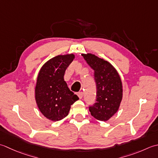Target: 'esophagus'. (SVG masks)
<instances>
[{
  "mask_svg": "<svg viewBox=\"0 0 158 158\" xmlns=\"http://www.w3.org/2000/svg\"><path fill=\"white\" fill-rule=\"evenodd\" d=\"M77 95H78V96L80 99H82V97H83V93L82 92H78V93H77Z\"/></svg>",
  "mask_w": 158,
  "mask_h": 158,
  "instance_id": "34e87169",
  "label": "esophagus"
}]
</instances>
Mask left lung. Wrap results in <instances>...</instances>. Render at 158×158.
I'll use <instances>...</instances> for the list:
<instances>
[{
    "mask_svg": "<svg viewBox=\"0 0 158 158\" xmlns=\"http://www.w3.org/2000/svg\"><path fill=\"white\" fill-rule=\"evenodd\" d=\"M82 56L94 70L97 86L96 102L90 106L89 111L96 119L106 121L118 111L123 98L121 77L107 60L91 53L82 54Z\"/></svg>",
    "mask_w": 158,
    "mask_h": 158,
    "instance_id": "8db88e82",
    "label": "left lung"
}]
</instances>
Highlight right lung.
Here are the masks:
<instances>
[{
	"instance_id": "1",
	"label": "right lung",
	"mask_w": 158,
	"mask_h": 158,
	"mask_svg": "<svg viewBox=\"0 0 158 158\" xmlns=\"http://www.w3.org/2000/svg\"><path fill=\"white\" fill-rule=\"evenodd\" d=\"M75 55H57L45 63L38 73L35 98L40 111L52 121L62 120L68 115L71 106L79 98L71 91L64 75Z\"/></svg>"
}]
</instances>
